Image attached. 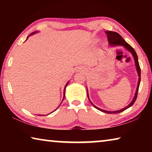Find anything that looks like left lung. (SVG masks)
Returning a JSON list of instances; mask_svg holds the SVG:
<instances>
[{
    "mask_svg": "<svg viewBox=\"0 0 152 152\" xmlns=\"http://www.w3.org/2000/svg\"><path fill=\"white\" fill-rule=\"evenodd\" d=\"M106 33V34L107 35V39H108V42H109V44L112 46H115V45H121L123 46L126 50H127L129 51H130L131 53H132V55L133 56V58H134V60H135V67H136V70H137V74H138V76H139V79H138V83H137V88H136V91H135V93L134 95V97H133V99L132 100V101L130 102V104L127 105V107L123 108V109H121L119 110H115V111H109V110H102L101 109H99V108H98L97 107L95 106V105L93 104V103L91 101V100L89 99V96H88V90H87V95H88V99L91 102V103L92 104V106L96 108V109H99L100 110H101V111L104 112V113H109V114H112V113H119L123 111V110H125L126 109H127L128 108H129L130 107H132V105L134 104V102H135L136 99H137V93H138V90H139V87H140V81H141V69H140V64H139V61H138V58H137V53H136L135 51L134 50V49H133L132 46H131L129 44H128V43L125 42V41L123 39L119 33H117V32H115V31H105Z\"/></svg>",
    "mask_w": 152,
    "mask_h": 152,
    "instance_id": "obj_1",
    "label": "left lung"
}]
</instances>
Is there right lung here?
<instances>
[{"mask_svg": "<svg viewBox=\"0 0 152 152\" xmlns=\"http://www.w3.org/2000/svg\"><path fill=\"white\" fill-rule=\"evenodd\" d=\"M36 32H33V33H31V34L29 35V36H30V35H33V34H34V33H35ZM29 36H28V37H27V39H28V37H29ZM26 39V40H27ZM68 82H67V83H66V86H65V87H64V98H63V100L64 99V97H65V90H66V86H67V85H68ZM63 100H62V101H63ZM62 101H61V102H62Z\"/></svg>", "mask_w": 152, "mask_h": 152, "instance_id": "right-lung-1", "label": "right lung"}]
</instances>
